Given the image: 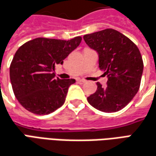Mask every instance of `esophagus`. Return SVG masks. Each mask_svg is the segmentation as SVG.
<instances>
[{"instance_id": "obj_1", "label": "esophagus", "mask_w": 156, "mask_h": 156, "mask_svg": "<svg viewBox=\"0 0 156 156\" xmlns=\"http://www.w3.org/2000/svg\"><path fill=\"white\" fill-rule=\"evenodd\" d=\"M85 80H82V79H78V83H80V84H83V83H85Z\"/></svg>"}]
</instances>
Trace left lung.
<instances>
[{
	"label": "left lung",
	"mask_w": 156,
	"mask_h": 156,
	"mask_svg": "<svg viewBox=\"0 0 156 156\" xmlns=\"http://www.w3.org/2000/svg\"><path fill=\"white\" fill-rule=\"evenodd\" d=\"M85 43L99 55V67L107 75V86L97 83V90L87 98L93 107L116 112L138 93L144 63L139 48L122 33L106 29L85 34Z\"/></svg>",
	"instance_id": "left-lung-1"
}]
</instances>
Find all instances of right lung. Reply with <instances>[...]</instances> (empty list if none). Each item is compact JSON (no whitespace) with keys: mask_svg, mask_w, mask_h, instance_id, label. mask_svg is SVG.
Returning <instances> with one entry per match:
<instances>
[{"mask_svg":"<svg viewBox=\"0 0 156 156\" xmlns=\"http://www.w3.org/2000/svg\"><path fill=\"white\" fill-rule=\"evenodd\" d=\"M80 36L70 40L36 38L18 48L11 66L10 79L18 102L29 112L47 115L65 102L75 79L55 77V68L81 43Z\"/></svg>","mask_w":156,"mask_h":156,"instance_id":"1","label":"right lung"}]
</instances>
